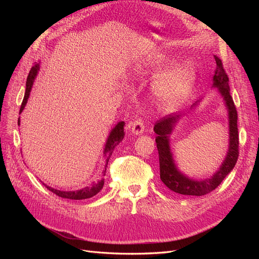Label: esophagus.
Wrapping results in <instances>:
<instances>
[{"instance_id":"obj_1","label":"esophagus","mask_w":259,"mask_h":259,"mask_svg":"<svg viewBox=\"0 0 259 259\" xmlns=\"http://www.w3.org/2000/svg\"><path fill=\"white\" fill-rule=\"evenodd\" d=\"M131 130L132 133L134 135H140L143 134V132L145 130V125H144V121L140 119V117H137V119L131 124Z\"/></svg>"}]
</instances>
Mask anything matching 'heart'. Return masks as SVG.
<instances>
[{"label":"heart","instance_id":"1","mask_svg":"<svg viewBox=\"0 0 259 259\" xmlns=\"http://www.w3.org/2000/svg\"><path fill=\"white\" fill-rule=\"evenodd\" d=\"M162 67L159 57H151L146 64V70H156ZM195 81V71L189 64H179L162 73L154 83V94L159 103L167 108L182 104L189 96Z\"/></svg>","mask_w":259,"mask_h":259}]
</instances>
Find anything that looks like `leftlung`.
<instances>
[{
	"mask_svg": "<svg viewBox=\"0 0 259 259\" xmlns=\"http://www.w3.org/2000/svg\"><path fill=\"white\" fill-rule=\"evenodd\" d=\"M215 57L216 70L213 76V88H216L224 98L228 110L229 119V148L226 158L213 176L204 179H192L180 171L173 159V153L169 147V135L178 123L182 114H169L155 123L153 131L156 134L155 143L159 151L160 178L171 191L185 195H204L215 190L222 184L236 165L239 156V135H238V113L233 99L230 95L229 77L227 75L223 62L217 56ZM200 100L195 101L191 109L197 107Z\"/></svg>",
	"mask_w": 259,
	"mask_h": 259,
	"instance_id": "left-lung-1",
	"label": "left lung"
}]
</instances>
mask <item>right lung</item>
Listing matches in <instances>:
<instances>
[{"label":"right lung","instance_id":"1","mask_svg":"<svg viewBox=\"0 0 259 259\" xmlns=\"http://www.w3.org/2000/svg\"><path fill=\"white\" fill-rule=\"evenodd\" d=\"M38 69H40V62L38 64H35L32 68H31L29 75L27 77V83H26V93H25V97H23L22 104L20 107V111L19 113L22 112L23 108L26 107V104L28 101V98L30 96V92L31 89H32V85L34 82V79L36 77V74L38 72ZM20 124V120L18 119V125ZM124 125L125 123L123 121L117 123L115 126L112 128V131L110 132V134L108 136V139L105 145V149H104V159H105V167L103 169V171L99 174V177L92 182L89 186H86L80 190H75V191H60L57 189H54V188L46 186L45 184H43L50 191H52L53 193H55L56 195L60 198L64 199H69V200H84V199H90L94 195H96L101 189H103L104 184H105V175H106V170H107V165H108V161L110 159V156L112 155V152L114 150V148L119 145L123 138H124Z\"/></svg>","mask_w":259,"mask_h":259}]
</instances>
